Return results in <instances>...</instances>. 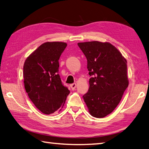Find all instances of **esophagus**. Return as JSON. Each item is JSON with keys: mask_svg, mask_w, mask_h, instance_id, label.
<instances>
[{"mask_svg": "<svg viewBox=\"0 0 149 149\" xmlns=\"http://www.w3.org/2000/svg\"><path fill=\"white\" fill-rule=\"evenodd\" d=\"M76 86H77V84H75V83L70 84V87H71L72 90H74L75 89V88H76Z\"/></svg>", "mask_w": 149, "mask_h": 149, "instance_id": "34e87169", "label": "esophagus"}]
</instances>
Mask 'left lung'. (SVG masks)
I'll list each match as a JSON object with an SVG mask.
<instances>
[{
	"instance_id": "obj_1",
	"label": "left lung",
	"mask_w": 149,
	"mask_h": 149,
	"mask_svg": "<svg viewBox=\"0 0 149 149\" xmlns=\"http://www.w3.org/2000/svg\"><path fill=\"white\" fill-rule=\"evenodd\" d=\"M87 59L90 88L83 99L90 115L103 118L113 111L128 87L127 60L115 46L98 41L77 43Z\"/></svg>"
}]
</instances>
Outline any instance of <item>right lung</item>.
Wrapping results in <instances>:
<instances>
[{
	"mask_svg": "<svg viewBox=\"0 0 149 149\" xmlns=\"http://www.w3.org/2000/svg\"><path fill=\"white\" fill-rule=\"evenodd\" d=\"M66 46L64 42H45L24 63L25 89L35 106L46 115L61 111L70 93L58 74L59 59Z\"/></svg>",
	"mask_w": 149,
	"mask_h": 149,
	"instance_id": "obj_1",
	"label": "right lung"
}]
</instances>
